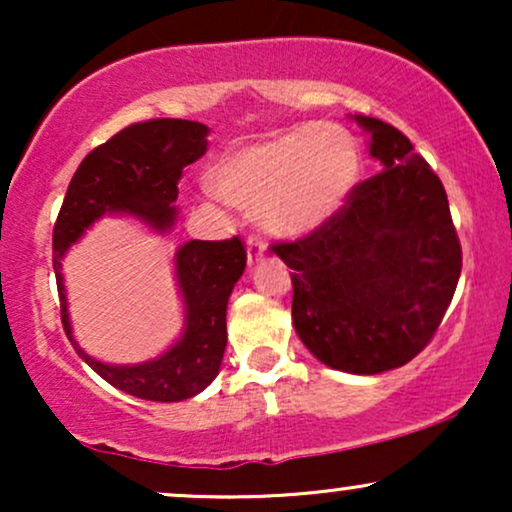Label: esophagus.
Here are the masks:
<instances>
[{"mask_svg": "<svg viewBox=\"0 0 512 512\" xmlns=\"http://www.w3.org/2000/svg\"><path fill=\"white\" fill-rule=\"evenodd\" d=\"M264 240L262 238H257V236H250L248 238V264L252 267V264H257V262H262V257H264Z\"/></svg>", "mask_w": 512, "mask_h": 512, "instance_id": "1", "label": "esophagus"}]
</instances>
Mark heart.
I'll list each match as a JSON object with an SVG mask.
<instances>
[{"instance_id":"obj_1","label":"heart","mask_w":512,"mask_h":512,"mask_svg":"<svg viewBox=\"0 0 512 512\" xmlns=\"http://www.w3.org/2000/svg\"><path fill=\"white\" fill-rule=\"evenodd\" d=\"M361 168V149L346 129L301 125L226 151L211 168V187L223 202L255 211L264 231L303 236L344 207Z\"/></svg>"}]
</instances>
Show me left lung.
Wrapping results in <instances>:
<instances>
[{
	"label": "left lung",
	"instance_id": "8db88e82",
	"mask_svg": "<svg viewBox=\"0 0 512 512\" xmlns=\"http://www.w3.org/2000/svg\"><path fill=\"white\" fill-rule=\"evenodd\" d=\"M354 120L380 173L332 219L274 252L291 267L301 342L334 370L375 375L409 363L436 334L457 289L462 248L443 182L397 127Z\"/></svg>",
	"mask_w": 512,
	"mask_h": 512
}]
</instances>
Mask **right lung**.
<instances>
[{
    "label": "right lung",
    "mask_w": 512,
    "mask_h": 512,
    "mask_svg": "<svg viewBox=\"0 0 512 512\" xmlns=\"http://www.w3.org/2000/svg\"><path fill=\"white\" fill-rule=\"evenodd\" d=\"M209 127L192 120H146L129 125L96 146L76 168L64 195L55 233L52 267L60 291L62 325L84 361L117 390L151 402H180L199 395L219 375L226 351V305L245 272L248 252L240 238L190 240L175 252V276L185 305V332L166 354L134 366H113L88 356L72 337L62 257L103 214H127L158 233L178 219L182 168L207 151Z\"/></svg>",
    "instance_id": "right-lung-1"
}]
</instances>
